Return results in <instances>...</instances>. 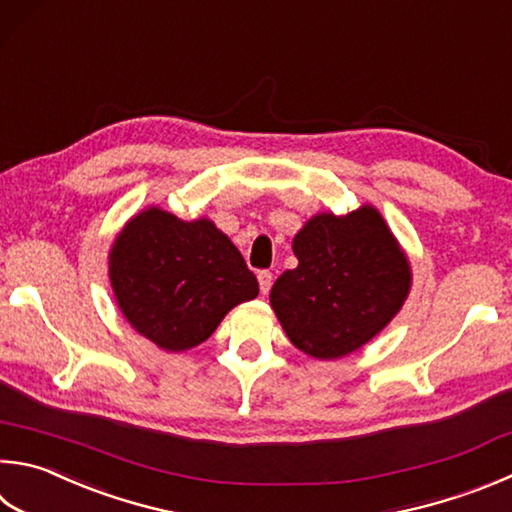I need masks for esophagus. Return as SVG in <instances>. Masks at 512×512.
Returning <instances> with one entry per match:
<instances>
[{"label": "esophagus", "instance_id": "1", "mask_svg": "<svg viewBox=\"0 0 512 512\" xmlns=\"http://www.w3.org/2000/svg\"><path fill=\"white\" fill-rule=\"evenodd\" d=\"M257 282H259V288H262V293L266 295L268 291H271V286H273V273L271 271H259L257 273Z\"/></svg>", "mask_w": 512, "mask_h": 512}]
</instances>
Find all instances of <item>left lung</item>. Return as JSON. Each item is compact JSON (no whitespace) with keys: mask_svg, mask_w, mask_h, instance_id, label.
I'll return each instance as SVG.
<instances>
[{"mask_svg":"<svg viewBox=\"0 0 512 512\" xmlns=\"http://www.w3.org/2000/svg\"><path fill=\"white\" fill-rule=\"evenodd\" d=\"M297 266L271 288V306L293 345L336 360L383 331L401 311L412 268L374 206L315 215L293 239Z\"/></svg>","mask_w":512,"mask_h":512,"instance_id":"left-lung-1","label":"left lung"}]
</instances>
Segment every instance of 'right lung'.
Returning <instances> with one entry per match:
<instances>
[{
	"instance_id": "obj_1",
	"label": "right lung",
	"mask_w": 512,
	"mask_h": 512,
	"mask_svg": "<svg viewBox=\"0 0 512 512\" xmlns=\"http://www.w3.org/2000/svg\"><path fill=\"white\" fill-rule=\"evenodd\" d=\"M109 280L127 322L165 351L201 345L230 309L259 293L244 257L210 219L183 221L154 206L120 230Z\"/></svg>"
}]
</instances>
